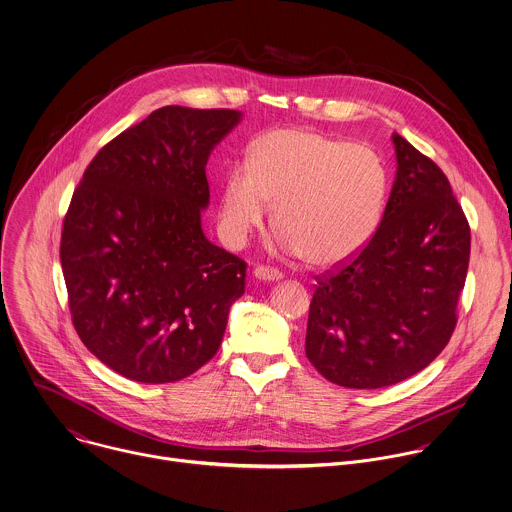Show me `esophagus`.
<instances>
[{
    "instance_id": "34e87169",
    "label": "esophagus",
    "mask_w": 512,
    "mask_h": 512,
    "mask_svg": "<svg viewBox=\"0 0 512 512\" xmlns=\"http://www.w3.org/2000/svg\"><path fill=\"white\" fill-rule=\"evenodd\" d=\"M252 274H254V278L260 280V282H278V280H282V272H278V270H274V268H266V266L254 268Z\"/></svg>"
}]
</instances>
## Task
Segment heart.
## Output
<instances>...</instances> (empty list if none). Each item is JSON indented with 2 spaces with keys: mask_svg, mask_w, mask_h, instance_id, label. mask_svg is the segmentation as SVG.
Instances as JSON below:
<instances>
[{
  "mask_svg": "<svg viewBox=\"0 0 512 512\" xmlns=\"http://www.w3.org/2000/svg\"><path fill=\"white\" fill-rule=\"evenodd\" d=\"M385 192L387 174L373 151L304 129H280L252 145L246 169L228 172L220 228L230 246H244L274 204L278 248L332 268L371 240Z\"/></svg>",
  "mask_w": 512,
  "mask_h": 512,
  "instance_id": "1",
  "label": "heart"
}]
</instances>
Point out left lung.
<instances>
[{
	"mask_svg": "<svg viewBox=\"0 0 512 512\" xmlns=\"http://www.w3.org/2000/svg\"><path fill=\"white\" fill-rule=\"evenodd\" d=\"M397 171L373 238L340 272L318 278L306 355L349 389L395 385L451 340L471 230L443 171L391 135Z\"/></svg>",
	"mask_w": 512,
	"mask_h": 512,
	"instance_id": "obj_1",
	"label": "left lung"
}]
</instances>
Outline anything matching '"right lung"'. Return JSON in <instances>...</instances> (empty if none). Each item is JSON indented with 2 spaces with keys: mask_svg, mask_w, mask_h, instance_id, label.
<instances>
[{
  "mask_svg": "<svg viewBox=\"0 0 512 512\" xmlns=\"http://www.w3.org/2000/svg\"><path fill=\"white\" fill-rule=\"evenodd\" d=\"M240 111L169 105L91 161L73 192L61 268L73 326L107 367L172 383L214 357L246 262L202 232L206 163Z\"/></svg>",
  "mask_w": 512,
  "mask_h": 512,
  "instance_id": "right-lung-1",
  "label": "right lung"
}]
</instances>
